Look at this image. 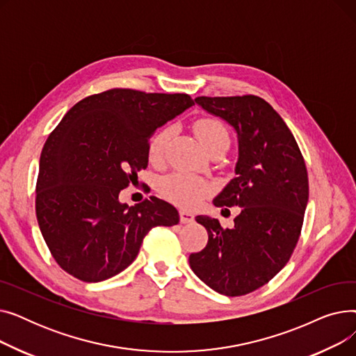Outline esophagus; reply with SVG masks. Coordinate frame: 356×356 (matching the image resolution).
<instances>
[{
    "instance_id": "34e87169",
    "label": "esophagus",
    "mask_w": 356,
    "mask_h": 356,
    "mask_svg": "<svg viewBox=\"0 0 356 356\" xmlns=\"http://www.w3.org/2000/svg\"><path fill=\"white\" fill-rule=\"evenodd\" d=\"M195 220V215L189 211H180V222L181 223H192Z\"/></svg>"
}]
</instances>
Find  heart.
Here are the masks:
<instances>
[{"instance_id": "b5f03b06", "label": "heart", "mask_w": 356, "mask_h": 356, "mask_svg": "<svg viewBox=\"0 0 356 356\" xmlns=\"http://www.w3.org/2000/svg\"><path fill=\"white\" fill-rule=\"evenodd\" d=\"M195 133L204 149L216 143L228 141V131L220 121L213 118H202L195 124ZM170 137V129L163 128L153 137L148 147L149 159L157 161L163 157L165 144ZM161 192L183 208H193L211 192V184L196 176L186 173H173L161 181Z\"/></svg>"}]
</instances>
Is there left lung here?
<instances>
[{
  "instance_id": "8db88e82",
  "label": "left lung",
  "mask_w": 356,
  "mask_h": 356,
  "mask_svg": "<svg viewBox=\"0 0 356 356\" xmlns=\"http://www.w3.org/2000/svg\"><path fill=\"white\" fill-rule=\"evenodd\" d=\"M195 101L235 131V177L213 204L239 207L241 213L227 229L215 218L196 216L209 239L200 252L191 254L189 264L212 290L244 296L268 283L290 259L309 200L307 170L291 131L263 98Z\"/></svg>"
}]
</instances>
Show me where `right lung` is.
Here are the masks:
<instances>
[{"instance_id": "right-lung-1", "label": "right lung", "mask_w": 356, "mask_h": 356, "mask_svg": "<svg viewBox=\"0 0 356 356\" xmlns=\"http://www.w3.org/2000/svg\"><path fill=\"white\" fill-rule=\"evenodd\" d=\"M195 105L186 93L111 89L73 105L40 156L35 215L53 258L66 273L98 283L125 270L148 231L179 223L159 197L120 202L148 165L156 129Z\"/></svg>"}]
</instances>
